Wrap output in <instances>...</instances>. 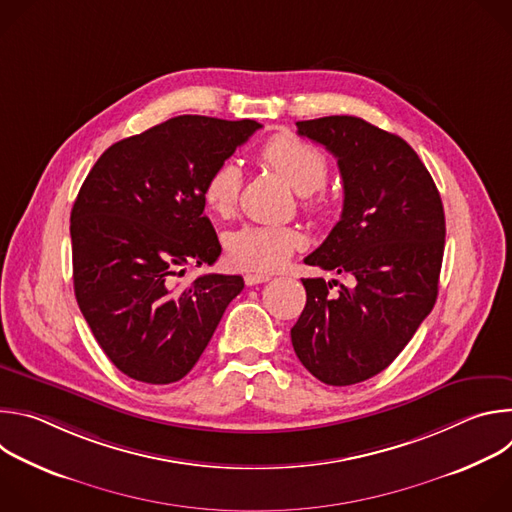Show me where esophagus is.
Listing matches in <instances>:
<instances>
[{
    "label": "esophagus",
    "mask_w": 512,
    "mask_h": 512,
    "mask_svg": "<svg viewBox=\"0 0 512 512\" xmlns=\"http://www.w3.org/2000/svg\"><path fill=\"white\" fill-rule=\"evenodd\" d=\"M269 279H271V277L265 275V273H247V275H245V283H247V285L265 283V281H269Z\"/></svg>",
    "instance_id": "1"
}]
</instances>
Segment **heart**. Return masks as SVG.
Instances as JSON below:
<instances>
[{
	"mask_svg": "<svg viewBox=\"0 0 512 512\" xmlns=\"http://www.w3.org/2000/svg\"><path fill=\"white\" fill-rule=\"evenodd\" d=\"M261 160L300 194L318 190L328 178V160L312 143L277 133L261 148ZM241 190V170L225 162L212 170L202 188L206 208L218 216L233 214ZM322 198L306 200L308 208H320ZM304 245L300 231L289 227H245L227 243L229 261L245 271H273Z\"/></svg>",
	"mask_w": 512,
	"mask_h": 512,
	"instance_id": "obj_1",
	"label": "heart"
}]
</instances>
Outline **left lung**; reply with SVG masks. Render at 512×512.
<instances>
[{"label": "left lung", "mask_w": 512, "mask_h": 512, "mask_svg": "<svg viewBox=\"0 0 512 512\" xmlns=\"http://www.w3.org/2000/svg\"><path fill=\"white\" fill-rule=\"evenodd\" d=\"M338 160L344 206L326 241L304 261L346 273L332 291L322 277L302 279L306 308L291 344L322 383L367 381L399 356L431 312L446 243L440 192L411 145L352 115L298 121Z\"/></svg>", "instance_id": "8db88e82"}]
</instances>
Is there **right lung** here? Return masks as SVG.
I'll return each instance as SVG.
<instances>
[{
    "instance_id": "1",
    "label": "right lung",
    "mask_w": 512,
    "mask_h": 512,
    "mask_svg": "<svg viewBox=\"0 0 512 512\" xmlns=\"http://www.w3.org/2000/svg\"><path fill=\"white\" fill-rule=\"evenodd\" d=\"M259 127L172 117L113 143L83 182L70 212L75 296L123 375L150 385L186 377L245 287L241 275L178 277L221 255L202 188Z\"/></svg>"
}]
</instances>
